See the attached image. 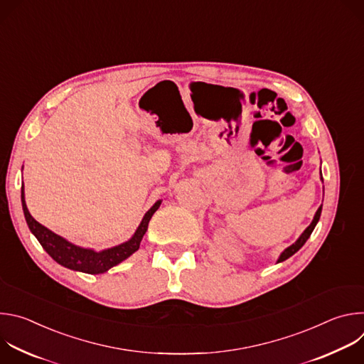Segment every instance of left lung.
I'll return each instance as SVG.
<instances>
[{
  "label": "left lung",
  "mask_w": 364,
  "mask_h": 364,
  "mask_svg": "<svg viewBox=\"0 0 364 364\" xmlns=\"http://www.w3.org/2000/svg\"><path fill=\"white\" fill-rule=\"evenodd\" d=\"M321 209H323V205H320V207H318V210H317V213H316V216H314V220L311 222V225L304 230V233L299 236V239H298L294 245H291L289 247H287V249L281 253V256H279V259H278V262L285 261V259H288L289 256H292L295 252H298V250L304 246V243H305V242H306V239L311 236V233H313V230H314L316 225H317V223H318V220H320Z\"/></svg>",
  "instance_id": "1"
}]
</instances>
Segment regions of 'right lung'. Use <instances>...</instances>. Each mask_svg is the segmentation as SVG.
<instances>
[{"label":"right lung","mask_w":364,"mask_h":364,"mask_svg":"<svg viewBox=\"0 0 364 364\" xmlns=\"http://www.w3.org/2000/svg\"><path fill=\"white\" fill-rule=\"evenodd\" d=\"M21 203H23V212H24L27 225H28L31 233L37 237V240L43 246V249L62 267L73 269V271L90 274V275L107 272L112 267L125 261V259L129 257L134 252H136L139 249L142 236L145 235V232L148 229V223H149L152 215L157 212V209L161 204V201H157L145 213L139 228L136 229L135 235L128 242H125L119 246L107 249V250L95 252L92 249H83V247H79V246L68 242L66 239L60 237L59 235L53 233L47 228H44L43 225H40L37 220H34L26 205L24 190H21Z\"/></svg>","instance_id":"obj_1"}]
</instances>
